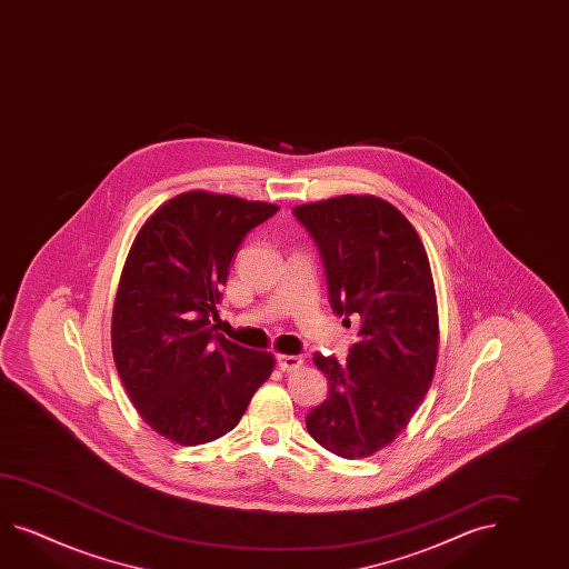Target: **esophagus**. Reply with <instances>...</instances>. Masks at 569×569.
<instances>
[{
    "label": "esophagus",
    "instance_id": "1",
    "mask_svg": "<svg viewBox=\"0 0 569 569\" xmlns=\"http://www.w3.org/2000/svg\"><path fill=\"white\" fill-rule=\"evenodd\" d=\"M302 366V359L296 355H278V367L281 371H293Z\"/></svg>",
    "mask_w": 569,
    "mask_h": 569
}]
</instances>
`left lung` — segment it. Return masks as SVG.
<instances>
[{
    "label": "left lung",
    "mask_w": 569,
    "mask_h": 569,
    "mask_svg": "<svg viewBox=\"0 0 569 569\" xmlns=\"http://www.w3.org/2000/svg\"><path fill=\"white\" fill-rule=\"evenodd\" d=\"M291 214L315 240L332 312L361 322L345 363L315 353L329 398L308 412L306 429L330 453L367 457L406 429L432 381L439 315L429 257L412 224L379 198L341 196Z\"/></svg>",
    "instance_id": "left-lung-1"
}]
</instances>
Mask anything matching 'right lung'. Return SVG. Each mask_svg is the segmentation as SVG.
I'll use <instances>...</instances> for the list:
<instances>
[{"label": "right lung", "instance_id": "1", "mask_svg": "<svg viewBox=\"0 0 569 569\" xmlns=\"http://www.w3.org/2000/svg\"><path fill=\"white\" fill-rule=\"evenodd\" d=\"M278 206L190 191L140 228L116 293V369L144 422L179 445L239 425L273 355L228 341L212 325L242 239Z\"/></svg>", "mask_w": 569, "mask_h": 569}]
</instances>
